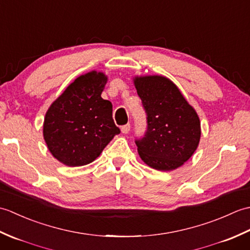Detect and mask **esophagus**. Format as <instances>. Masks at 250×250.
Returning <instances> with one entry per match:
<instances>
[{
	"mask_svg": "<svg viewBox=\"0 0 250 250\" xmlns=\"http://www.w3.org/2000/svg\"><path fill=\"white\" fill-rule=\"evenodd\" d=\"M130 129H131V125L129 124L121 126V132L124 134H126V133H129V132H130Z\"/></svg>",
	"mask_w": 250,
	"mask_h": 250,
	"instance_id": "1",
	"label": "esophagus"
}]
</instances>
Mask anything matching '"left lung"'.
I'll return each instance as SVG.
<instances>
[{"mask_svg": "<svg viewBox=\"0 0 250 250\" xmlns=\"http://www.w3.org/2000/svg\"><path fill=\"white\" fill-rule=\"evenodd\" d=\"M133 82L147 114L146 133L135 141L141 159L158 171L178 168L199 146L198 114L171 79L147 75Z\"/></svg>", "mask_w": 250, "mask_h": 250, "instance_id": "8db88e82", "label": "left lung"}]
</instances>
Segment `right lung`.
Returning a JSON list of instances; mask_svg holds the SVG:
<instances>
[{"label": "right lung", "instance_id": "add662e5", "mask_svg": "<svg viewBox=\"0 0 250 250\" xmlns=\"http://www.w3.org/2000/svg\"><path fill=\"white\" fill-rule=\"evenodd\" d=\"M107 76L91 71L77 77L47 110L43 135L51 155L67 167H82L97 159L120 133L113 105L101 97Z\"/></svg>", "mask_w": 250, "mask_h": 250}]
</instances>
